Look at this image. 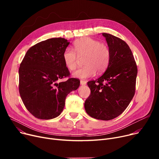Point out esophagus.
<instances>
[{
	"instance_id": "obj_1",
	"label": "esophagus",
	"mask_w": 159,
	"mask_h": 159,
	"mask_svg": "<svg viewBox=\"0 0 159 159\" xmlns=\"http://www.w3.org/2000/svg\"><path fill=\"white\" fill-rule=\"evenodd\" d=\"M80 84L81 85H82V86H84V85H86V81H85V80H81L80 81Z\"/></svg>"
}]
</instances>
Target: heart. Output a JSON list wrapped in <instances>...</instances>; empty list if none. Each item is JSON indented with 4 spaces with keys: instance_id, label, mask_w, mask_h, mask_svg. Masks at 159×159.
Here are the masks:
<instances>
[{
    "instance_id": "1",
    "label": "heart",
    "mask_w": 159,
    "mask_h": 159,
    "mask_svg": "<svg viewBox=\"0 0 159 159\" xmlns=\"http://www.w3.org/2000/svg\"><path fill=\"white\" fill-rule=\"evenodd\" d=\"M74 49L75 52L68 48L63 52L65 66L70 70H74L77 66L78 57L84 55V64L86 66L74 71L72 74L73 77L80 79L90 78L95 76L97 70L103 71L107 68L110 52L106 44L89 37H82L75 42Z\"/></svg>"
}]
</instances>
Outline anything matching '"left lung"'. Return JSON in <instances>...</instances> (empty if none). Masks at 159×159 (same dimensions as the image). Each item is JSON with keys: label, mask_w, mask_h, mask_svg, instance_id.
I'll return each mask as SVG.
<instances>
[{"label": "left lung", "mask_w": 159, "mask_h": 159, "mask_svg": "<svg viewBox=\"0 0 159 159\" xmlns=\"http://www.w3.org/2000/svg\"><path fill=\"white\" fill-rule=\"evenodd\" d=\"M110 52L107 68L101 77L88 82L91 94L84 107L91 117L109 120L126 109L135 92L137 67L129 46L122 39L102 33Z\"/></svg>", "instance_id": "obj_1"}]
</instances>
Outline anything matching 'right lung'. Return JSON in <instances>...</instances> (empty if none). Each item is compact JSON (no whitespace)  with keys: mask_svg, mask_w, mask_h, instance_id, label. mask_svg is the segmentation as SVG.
Masks as SVG:
<instances>
[{"mask_svg":"<svg viewBox=\"0 0 159 159\" xmlns=\"http://www.w3.org/2000/svg\"><path fill=\"white\" fill-rule=\"evenodd\" d=\"M70 42L52 38L30 48L20 65L19 93L26 109L37 119L49 120L59 116L66 96L78 89L80 81L70 78L62 59Z\"/></svg>","mask_w":159,"mask_h":159,"instance_id":"right-lung-1","label":"right lung"}]
</instances>
